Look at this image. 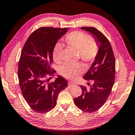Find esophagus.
Wrapping results in <instances>:
<instances>
[{
    "label": "esophagus",
    "instance_id": "obj_1",
    "mask_svg": "<svg viewBox=\"0 0 135 135\" xmlns=\"http://www.w3.org/2000/svg\"><path fill=\"white\" fill-rule=\"evenodd\" d=\"M74 83H73V82H71V81L68 82V86H69V87H71V86L74 85Z\"/></svg>",
    "mask_w": 135,
    "mask_h": 135
}]
</instances>
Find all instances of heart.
<instances>
[{"instance_id":"1","label":"heart","mask_w":135,"mask_h":135,"mask_svg":"<svg viewBox=\"0 0 135 135\" xmlns=\"http://www.w3.org/2000/svg\"><path fill=\"white\" fill-rule=\"evenodd\" d=\"M65 42L68 47L78 52L80 59L86 62L94 60L99 52V46L97 42L94 39L89 38L83 32H71L65 37ZM62 45L61 43H57L52 52V58L56 64H60L62 61ZM84 71V67L81 64H65L60 69L61 74L70 80L77 79Z\"/></svg>"}]
</instances>
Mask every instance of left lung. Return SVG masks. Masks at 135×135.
Wrapping results in <instances>:
<instances>
[{"label": "left lung", "mask_w": 135, "mask_h": 135, "mask_svg": "<svg viewBox=\"0 0 135 135\" xmlns=\"http://www.w3.org/2000/svg\"><path fill=\"white\" fill-rule=\"evenodd\" d=\"M91 34L99 46V52L83 79L91 80L89 87L80 86L82 93L74 99L78 108L85 113L97 111L108 99L113 88L115 73V60L110 43L101 32L95 27H81Z\"/></svg>", "instance_id": "8db88e82"}]
</instances>
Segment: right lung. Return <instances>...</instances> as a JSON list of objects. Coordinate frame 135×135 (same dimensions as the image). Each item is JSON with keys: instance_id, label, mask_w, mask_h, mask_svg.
I'll return each instance as SVG.
<instances>
[{"instance_id": "right-lung-1", "label": "right lung", "mask_w": 135, "mask_h": 135, "mask_svg": "<svg viewBox=\"0 0 135 135\" xmlns=\"http://www.w3.org/2000/svg\"><path fill=\"white\" fill-rule=\"evenodd\" d=\"M67 28L40 27L27 40L18 64V76L22 94L30 107L38 113L52 110L59 93L68 86L67 80L58 76L48 83L56 71L52 68V52Z\"/></svg>"}]
</instances>
